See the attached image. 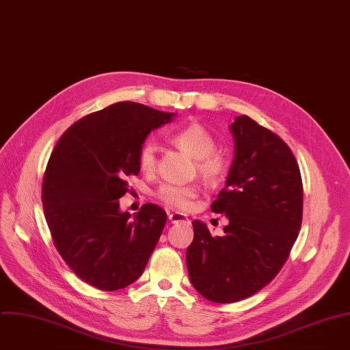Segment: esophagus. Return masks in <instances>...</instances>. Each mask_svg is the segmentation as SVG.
I'll return each mask as SVG.
<instances>
[{
  "label": "esophagus",
  "mask_w": 350,
  "mask_h": 350,
  "mask_svg": "<svg viewBox=\"0 0 350 350\" xmlns=\"http://www.w3.org/2000/svg\"><path fill=\"white\" fill-rule=\"evenodd\" d=\"M169 221L173 222V224H177V222L188 221V217L185 214H181V213H169Z\"/></svg>",
  "instance_id": "obj_1"
}]
</instances>
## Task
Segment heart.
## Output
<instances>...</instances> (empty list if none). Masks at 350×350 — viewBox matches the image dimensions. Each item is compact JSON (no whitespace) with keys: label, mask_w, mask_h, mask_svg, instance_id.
Returning a JSON list of instances; mask_svg holds the SVG:
<instances>
[{"label":"heart","mask_w":350,"mask_h":350,"mask_svg":"<svg viewBox=\"0 0 350 350\" xmlns=\"http://www.w3.org/2000/svg\"><path fill=\"white\" fill-rule=\"evenodd\" d=\"M170 142L196 159V166L208 184H217L226 173V162L215 151V140L211 133L200 124L191 122L177 128L170 133ZM139 167L146 174H152L158 163V146L155 140L147 139L139 148ZM158 198L169 207L176 210L189 208L196 196L193 185L163 184L158 191Z\"/></svg>","instance_id":"obj_1"}]
</instances>
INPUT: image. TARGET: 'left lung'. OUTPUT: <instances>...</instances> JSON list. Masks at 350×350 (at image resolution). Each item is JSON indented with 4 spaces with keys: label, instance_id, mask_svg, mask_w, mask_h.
Segmentation results:
<instances>
[{
    "label": "left lung",
    "instance_id": "left-lung-1",
    "mask_svg": "<svg viewBox=\"0 0 350 350\" xmlns=\"http://www.w3.org/2000/svg\"><path fill=\"white\" fill-rule=\"evenodd\" d=\"M229 129L234 161L211 204L229 224L214 238L203 221L193 219L187 249L192 286L217 304L264 288L288 258L302 221V180L288 146L247 115L237 116Z\"/></svg>",
    "mask_w": 350,
    "mask_h": 350
}]
</instances>
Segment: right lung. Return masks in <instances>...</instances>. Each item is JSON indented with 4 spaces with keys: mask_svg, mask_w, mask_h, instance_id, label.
Returning a JSON list of instances; mask_svg holds the SVG:
<instances>
[{
    "mask_svg": "<svg viewBox=\"0 0 350 350\" xmlns=\"http://www.w3.org/2000/svg\"><path fill=\"white\" fill-rule=\"evenodd\" d=\"M174 116L120 101L77 121L52 151L42 204L53 243L67 265L98 290L136 282L161 238L167 218L162 207L147 203L132 215L121 211L120 198L128 192V178L140 173V146Z\"/></svg>",
    "mask_w": 350,
    "mask_h": 350,
    "instance_id": "add662e5",
    "label": "right lung"
}]
</instances>
